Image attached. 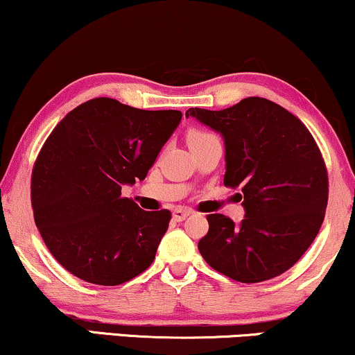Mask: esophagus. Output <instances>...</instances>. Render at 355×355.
<instances>
[{
    "label": "esophagus",
    "mask_w": 355,
    "mask_h": 355,
    "mask_svg": "<svg viewBox=\"0 0 355 355\" xmlns=\"http://www.w3.org/2000/svg\"><path fill=\"white\" fill-rule=\"evenodd\" d=\"M187 216H191V211L186 207H178V209H174V212H173V218L178 222H182Z\"/></svg>",
    "instance_id": "34e87169"
}]
</instances>
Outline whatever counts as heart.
Masks as SVG:
<instances>
[{
	"instance_id": "obj_1",
	"label": "heart",
	"mask_w": 355,
	"mask_h": 355,
	"mask_svg": "<svg viewBox=\"0 0 355 355\" xmlns=\"http://www.w3.org/2000/svg\"><path fill=\"white\" fill-rule=\"evenodd\" d=\"M209 138H214V135L207 133V131H202V130H191L189 133H187V143L189 144L204 141V139H209Z\"/></svg>"
}]
</instances>
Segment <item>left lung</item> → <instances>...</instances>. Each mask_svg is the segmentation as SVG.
Here are the masks:
<instances>
[{
	"label": "left lung",
	"instance_id": "1",
	"mask_svg": "<svg viewBox=\"0 0 355 355\" xmlns=\"http://www.w3.org/2000/svg\"><path fill=\"white\" fill-rule=\"evenodd\" d=\"M222 135L227 187H240V225L209 214L199 240L204 260L240 283H260L290 270L324 220L329 181L313 135L300 118L266 98L248 97L225 110L189 108Z\"/></svg>",
	"mask_w": 355,
	"mask_h": 355
}]
</instances>
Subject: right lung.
I'll return each mask as SVG.
<instances>
[{
    "label": "right lung",
    "mask_w": 355,
    "mask_h": 355,
    "mask_svg": "<svg viewBox=\"0 0 355 355\" xmlns=\"http://www.w3.org/2000/svg\"><path fill=\"white\" fill-rule=\"evenodd\" d=\"M181 118L100 97L52 130L34 163L31 204L46 247L77 278L115 286L153 263L171 212L143 211L121 186L146 178Z\"/></svg>",
    "instance_id": "right-lung-1"
}]
</instances>
